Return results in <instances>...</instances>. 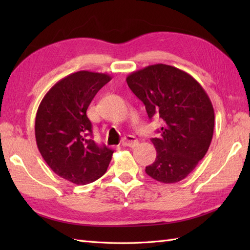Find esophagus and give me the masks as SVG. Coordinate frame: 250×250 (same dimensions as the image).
Listing matches in <instances>:
<instances>
[{"instance_id": "obj_1", "label": "esophagus", "mask_w": 250, "mask_h": 250, "mask_svg": "<svg viewBox=\"0 0 250 250\" xmlns=\"http://www.w3.org/2000/svg\"><path fill=\"white\" fill-rule=\"evenodd\" d=\"M122 145L128 146V147H135L139 145V140L133 135H126L122 140Z\"/></svg>"}]
</instances>
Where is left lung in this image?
I'll return each mask as SVG.
<instances>
[{"label": "left lung", "instance_id": "left-lung-1", "mask_svg": "<svg viewBox=\"0 0 250 250\" xmlns=\"http://www.w3.org/2000/svg\"><path fill=\"white\" fill-rule=\"evenodd\" d=\"M126 83L144 103L148 117L163 120L151 139L156 160L147 175L164 184L186 178L208 150L215 113L208 95L195 79L177 67L153 64L131 73Z\"/></svg>", "mask_w": 250, "mask_h": 250}]
</instances>
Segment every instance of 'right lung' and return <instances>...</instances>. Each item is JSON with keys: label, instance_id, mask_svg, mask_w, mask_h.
Segmentation results:
<instances>
[{"label": "right lung", "instance_id": "1", "mask_svg": "<svg viewBox=\"0 0 250 250\" xmlns=\"http://www.w3.org/2000/svg\"><path fill=\"white\" fill-rule=\"evenodd\" d=\"M108 74L79 71L60 79L45 94L35 118L37 148L60 177L87 185L105 174L114 150L91 139L87 109Z\"/></svg>", "mask_w": 250, "mask_h": 250}]
</instances>
